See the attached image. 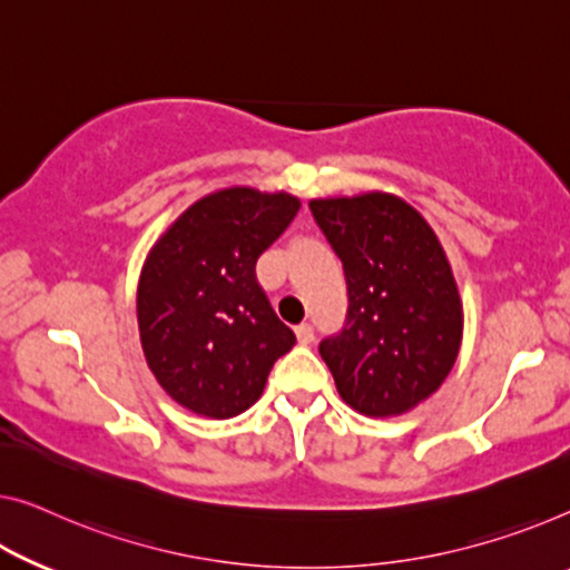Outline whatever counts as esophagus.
I'll return each mask as SVG.
<instances>
[{
    "mask_svg": "<svg viewBox=\"0 0 570 570\" xmlns=\"http://www.w3.org/2000/svg\"><path fill=\"white\" fill-rule=\"evenodd\" d=\"M296 340H299L302 345H309L312 340H314V327L307 325V322H304V325L296 327Z\"/></svg>",
    "mask_w": 570,
    "mask_h": 570,
    "instance_id": "esophagus-1",
    "label": "esophagus"
}]
</instances>
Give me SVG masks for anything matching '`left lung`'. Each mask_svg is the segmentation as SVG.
I'll return each mask as SVG.
<instances>
[{
	"mask_svg": "<svg viewBox=\"0 0 570 570\" xmlns=\"http://www.w3.org/2000/svg\"><path fill=\"white\" fill-rule=\"evenodd\" d=\"M343 261L347 322L320 343L337 394L366 417H396L443 386L463 340V302L443 245L386 191L312 199Z\"/></svg>",
	"mask_w": 570,
	"mask_h": 570,
	"instance_id": "obj_1",
	"label": "left lung"
}]
</instances>
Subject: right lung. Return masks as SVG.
<instances>
[{
  "label": "right lung",
  "instance_id": "1",
  "mask_svg": "<svg viewBox=\"0 0 570 570\" xmlns=\"http://www.w3.org/2000/svg\"><path fill=\"white\" fill-rule=\"evenodd\" d=\"M302 202L286 191H212L158 237L138 282L148 368L184 410L230 420L263 394L296 337L256 278V261Z\"/></svg>",
  "mask_w": 570,
  "mask_h": 570
}]
</instances>
